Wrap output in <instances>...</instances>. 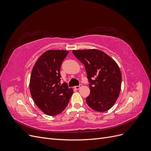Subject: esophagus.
<instances>
[{"instance_id": "esophagus-1", "label": "esophagus", "mask_w": 151, "mask_h": 151, "mask_svg": "<svg viewBox=\"0 0 151 151\" xmlns=\"http://www.w3.org/2000/svg\"><path fill=\"white\" fill-rule=\"evenodd\" d=\"M81 87H82V84H79V86H76L74 87V88H75L76 89L78 90V89H79L81 88Z\"/></svg>"}]
</instances>
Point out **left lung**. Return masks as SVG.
<instances>
[{"label":"left lung","mask_w":151,"mask_h":151,"mask_svg":"<svg viewBox=\"0 0 151 151\" xmlns=\"http://www.w3.org/2000/svg\"><path fill=\"white\" fill-rule=\"evenodd\" d=\"M72 53L84 65L90 83L87 104L96 111L108 110L120 94L122 74L119 67L112 58L101 50H73Z\"/></svg>","instance_id":"8db88e82"}]
</instances>
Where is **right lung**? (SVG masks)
<instances>
[{
	"label": "right lung",
	"instance_id": "obj_1",
	"mask_svg": "<svg viewBox=\"0 0 151 151\" xmlns=\"http://www.w3.org/2000/svg\"><path fill=\"white\" fill-rule=\"evenodd\" d=\"M68 53L66 50H48L38 58L31 72V97L36 106L50 116L58 115L64 110L74 92L65 83L59 85L60 67Z\"/></svg>",
	"mask_w": 151,
	"mask_h": 151
}]
</instances>
